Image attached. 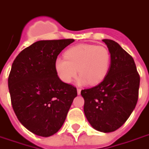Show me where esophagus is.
<instances>
[{"instance_id": "1", "label": "esophagus", "mask_w": 149, "mask_h": 149, "mask_svg": "<svg viewBox=\"0 0 149 149\" xmlns=\"http://www.w3.org/2000/svg\"><path fill=\"white\" fill-rule=\"evenodd\" d=\"M80 91H81V89L77 88V94H78V95H80Z\"/></svg>"}]
</instances>
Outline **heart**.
<instances>
[{"mask_svg": "<svg viewBox=\"0 0 149 149\" xmlns=\"http://www.w3.org/2000/svg\"><path fill=\"white\" fill-rule=\"evenodd\" d=\"M111 65V54L103 46L80 44L70 47L65 52V58L55 60V71L65 84L71 83L77 72L80 84H96L107 74ZM78 70H77V69Z\"/></svg>", "mask_w": 149, "mask_h": 149, "instance_id": "1", "label": "heart"}]
</instances>
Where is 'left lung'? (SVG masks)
Wrapping results in <instances>:
<instances>
[{"label":"left lung","instance_id":"left-lung-1","mask_svg":"<svg viewBox=\"0 0 149 149\" xmlns=\"http://www.w3.org/2000/svg\"><path fill=\"white\" fill-rule=\"evenodd\" d=\"M111 54V66L102 82L84 89V111L95 130L111 133L130 116L138 100L140 76L133 58L119 44L102 39Z\"/></svg>","mask_w":149,"mask_h":149}]
</instances>
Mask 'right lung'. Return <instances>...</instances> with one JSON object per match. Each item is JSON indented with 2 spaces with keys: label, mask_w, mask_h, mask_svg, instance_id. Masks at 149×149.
Segmentation results:
<instances>
[{
  "label": "right lung",
  "mask_w": 149,
  "mask_h": 149,
  "mask_svg": "<svg viewBox=\"0 0 149 149\" xmlns=\"http://www.w3.org/2000/svg\"><path fill=\"white\" fill-rule=\"evenodd\" d=\"M74 39L41 40L23 49L14 60L8 84L13 111L31 133L41 136L56 133L65 122L77 91L62 82L54 62Z\"/></svg>",
  "instance_id": "right-lung-1"
}]
</instances>
